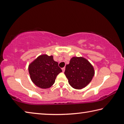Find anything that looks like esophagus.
I'll list each match as a JSON object with an SVG mask.
<instances>
[{"mask_svg": "<svg viewBox=\"0 0 124 124\" xmlns=\"http://www.w3.org/2000/svg\"><path fill=\"white\" fill-rule=\"evenodd\" d=\"M62 72H64V70H65V67H64V68H62Z\"/></svg>", "mask_w": 124, "mask_h": 124, "instance_id": "esophagus-1", "label": "esophagus"}]
</instances>
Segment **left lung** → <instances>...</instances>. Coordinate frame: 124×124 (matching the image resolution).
Returning a JSON list of instances; mask_svg holds the SVG:
<instances>
[{
	"label": "left lung",
	"instance_id": "obj_1",
	"mask_svg": "<svg viewBox=\"0 0 124 124\" xmlns=\"http://www.w3.org/2000/svg\"><path fill=\"white\" fill-rule=\"evenodd\" d=\"M64 74L73 88L80 90L86 86L95 75L92 65L83 57H73L66 66Z\"/></svg>",
	"mask_w": 124,
	"mask_h": 124
}]
</instances>
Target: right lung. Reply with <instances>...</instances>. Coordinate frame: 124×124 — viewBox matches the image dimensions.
Wrapping results in <instances>:
<instances>
[{"label": "right lung", "mask_w": 124, "mask_h": 124, "mask_svg": "<svg viewBox=\"0 0 124 124\" xmlns=\"http://www.w3.org/2000/svg\"><path fill=\"white\" fill-rule=\"evenodd\" d=\"M28 72L31 80L41 89H48L53 85L57 75L62 72L53 56L43 54L29 64Z\"/></svg>", "instance_id": "1"}]
</instances>
